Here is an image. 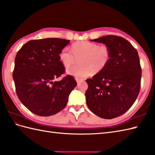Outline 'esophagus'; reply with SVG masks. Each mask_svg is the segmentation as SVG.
Listing matches in <instances>:
<instances>
[{"instance_id":"esophagus-1","label":"esophagus","mask_w":155,"mask_h":155,"mask_svg":"<svg viewBox=\"0 0 155 155\" xmlns=\"http://www.w3.org/2000/svg\"><path fill=\"white\" fill-rule=\"evenodd\" d=\"M75 80H76L77 82V83L78 84L79 82H81V81H82V79H81V78H75Z\"/></svg>"}]
</instances>
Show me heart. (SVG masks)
Listing matches in <instances>:
<instances>
[{"label":"heart","instance_id":"heart-1","mask_svg":"<svg viewBox=\"0 0 155 155\" xmlns=\"http://www.w3.org/2000/svg\"><path fill=\"white\" fill-rule=\"evenodd\" d=\"M71 52L64 48L59 53V59L64 67H69L75 57L78 59L77 65H73L67 69V73L76 78H82L93 73L102 71L110 59V50L106 45L88 41H81L71 45Z\"/></svg>","mask_w":155,"mask_h":155}]
</instances>
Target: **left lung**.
<instances>
[{
  "label": "left lung",
  "mask_w": 155,
  "mask_h": 155,
  "mask_svg": "<svg viewBox=\"0 0 155 155\" xmlns=\"http://www.w3.org/2000/svg\"><path fill=\"white\" fill-rule=\"evenodd\" d=\"M102 43L110 50L104 69L86 79V105L96 116L113 119L126 112L138 96L141 68L137 51L124 38L105 35L91 39Z\"/></svg>",
  "instance_id": "8db88e82"
}]
</instances>
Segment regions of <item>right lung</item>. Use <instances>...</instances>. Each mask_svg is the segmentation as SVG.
Returning a JSON list of instances; mask_svg holds the SVG:
<instances>
[{
    "instance_id": "obj_1",
    "label": "right lung",
    "mask_w": 155,
    "mask_h": 155,
    "mask_svg": "<svg viewBox=\"0 0 155 155\" xmlns=\"http://www.w3.org/2000/svg\"><path fill=\"white\" fill-rule=\"evenodd\" d=\"M69 42L61 38L35 39L25 44L16 54L12 76L17 96L38 116H50L64 108L77 86L71 75L56 81L64 72L59 53Z\"/></svg>"
}]
</instances>
